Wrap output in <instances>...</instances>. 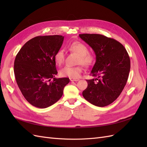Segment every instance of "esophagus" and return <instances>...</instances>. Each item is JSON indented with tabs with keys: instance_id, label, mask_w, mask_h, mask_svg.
I'll return each mask as SVG.
<instances>
[{
	"instance_id": "1",
	"label": "esophagus",
	"mask_w": 147,
	"mask_h": 147,
	"mask_svg": "<svg viewBox=\"0 0 147 147\" xmlns=\"http://www.w3.org/2000/svg\"><path fill=\"white\" fill-rule=\"evenodd\" d=\"M70 80L71 82H77L79 80V78H70Z\"/></svg>"
}]
</instances>
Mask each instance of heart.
Listing matches in <instances>:
<instances>
[{
  "label": "heart",
  "instance_id": "heart-1",
  "mask_svg": "<svg viewBox=\"0 0 147 147\" xmlns=\"http://www.w3.org/2000/svg\"><path fill=\"white\" fill-rule=\"evenodd\" d=\"M69 50L74 52L78 55L77 59V63L80 64L75 67L65 66L60 70V75L63 77H68L70 78H77L82 72L83 64L84 66H90L94 62V57L91 53H88V47L80 42H74L70 43L69 46ZM65 59V55L64 50H58L55 55V60L57 65H61L64 63Z\"/></svg>",
  "mask_w": 147,
  "mask_h": 147
}]
</instances>
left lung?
<instances>
[{"mask_svg": "<svg viewBox=\"0 0 147 147\" xmlns=\"http://www.w3.org/2000/svg\"><path fill=\"white\" fill-rule=\"evenodd\" d=\"M79 36L96 56L90 73L96 78L86 80L88 87L83 91V96L96 106L109 105L118 98L127 83L131 68L129 56L122 44L113 38L96 34Z\"/></svg>", "mask_w": 147, "mask_h": 147, "instance_id": "1", "label": "left lung"}]
</instances>
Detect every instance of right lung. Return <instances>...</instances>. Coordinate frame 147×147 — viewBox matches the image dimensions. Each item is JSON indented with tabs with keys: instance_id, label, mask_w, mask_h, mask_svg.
<instances>
[{
	"instance_id": "add662e5",
	"label": "right lung",
	"mask_w": 147,
	"mask_h": 147,
	"mask_svg": "<svg viewBox=\"0 0 147 147\" xmlns=\"http://www.w3.org/2000/svg\"><path fill=\"white\" fill-rule=\"evenodd\" d=\"M64 41L62 35L35 37L26 42L16 56L14 73L18 86L27 101L45 109L59 100L69 78L55 77V55Z\"/></svg>"
}]
</instances>
